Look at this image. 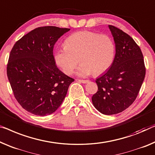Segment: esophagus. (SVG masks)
<instances>
[{"mask_svg":"<svg viewBox=\"0 0 155 155\" xmlns=\"http://www.w3.org/2000/svg\"><path fill=\"white\" fill-rule=\"evenodd\" d=\"M78 82L82 83V84H87V82H89L88 80H81V79H78Z\"/></svg>","mask_w":155,"mask_h":155,"instance_id":"34e87169","label":"esophagus"}]
</instances>
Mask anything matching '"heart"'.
<instances>
[{"instance_id": "1", "label": "heart", "mask_w": 155, "mask_h": 155, "mask_svg": "<svg viewBox=\"0 0 155 155\" xmlns=\"http://www.w3.org/2000/svg\"><path fill=\"white\" fill-rule=\"evenodd\" d=\"M63 47L54 54L55 63L65 74L70 75L81 63L77 71L79 77L93 73L97 76L107 71L114 63L115 46L113 39L106 34L94 31H81L68 37Z\"/></svg>"}]
</instances>
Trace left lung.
Instances as JSON below:
<instances>
[{
    "instance_id": "1",
    "label": "left lung",
    "mask_w": 155,
    "mask_h": 155,
    "mask_svg": "<svg viewBox=\"0 0 155 155\" xmlns=\"http://www.w3.org/2000/svg\"><path fill=\"white\" fill-rule=\"evenodd\" d=\"M115 43L111 67L97 78L98 90L92 97L94 107L104 115L119 114L137 99L145 76L143 55L135 41L118 28L109 25Z\"/></svg>"
}]
</instances>
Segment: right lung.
Instances as JSON below:
<instances>
[{"label": "right lung", "mask_w": 155, "mask_h": 155, "mask_svg": "<svg viewBox=\"0 0 155 155\" xmlns=\"http://www.w3.org/2000/svg\"><path fill=\"white\" fill-rule=\"evenodd\" d=\"M70 30L37 28L12 48L7 75L15 99L31 114L45 116L55 112L74 81L57 68L53 54L55 42Z\"/></svg>", "instance_id": "add662e5"}]
</instances>
